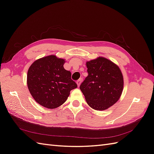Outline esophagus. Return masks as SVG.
Instances as JSON below:
<instances>
[{"label": "esophagus", "instance_id": "esophagus-1", "mask_svg": "<svg viewBox=\"0 0 154 154\" xmlns=\"http://www.w3.org/2000/svg\"><path fill=\"white\" fill-rule=\"evenodd\" d=\"M82 82V80L81 78H80V79H79V80L76 82V83H77V85H78V87H80V84H81Z\"/></svg>", "mask_w": 154, "mask_h": 154}]
</instances>
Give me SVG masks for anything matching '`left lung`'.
<instances>
[{
    "label": "left lung",
    "instance_id": "obj_1",
    "mask_svg": "<svg viewBox=\"0 0 154 154\" xmlns=\"http://www.w3.org/2000/svg\"><path fill=\"white\" fill-rule=\"evenodd\" d=\"M88 76L80 88L87 104L96 110H105L120 98L123 90V76L119 67L104 57L86 62Z\"/></svg>",
    "mask_w": 154,
    "mask_h": 154
}]
</instances>
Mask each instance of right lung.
<instances>
[{"label": "right lung", "instance_id": "add662e5", "mask_svg": "<svg viewBox=\"0 0 154 154\" xmlns=\"http://www.w3.org/2000/svg\"><path fill=\"white\" fill-rule=\"evenodd\" d=\"M66 60L55 55L39 58L29 67L27 75L28 89L34 100L45 108L55 109L67 99L77 84L71 73L63 67Z\"/></svg>", "mask_w": 154, "mask_h": 154}]
</instances>
